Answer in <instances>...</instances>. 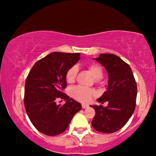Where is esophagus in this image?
<instances>
[{
  "label": "esophagus",
  "instance_id": "esophagus-1",
  "mask_svg": "<svg viewBox=\"0 0 156 156\" xmlns=\"http://www.w3.org/2000/svg\"><path fill=\"white\" fill-rule=\"evenodd\" d=\"M88 105H87V104H83L82 105V108H87L88 107Z\"/></svg>",
  "mask_w": 156,
  "mask_h": 156
}]
</instances>
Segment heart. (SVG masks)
<instances>
[{
    "label": "heart",
    "instance_id": "obj_1",
    "mask_svg": "<svg viewBox=\"0 0 156 156\" xmlns=\"http://www.w3.org/2000/svg\"><path fill=\"white\" fill-rule=\"evenodd\" d=\"M91 74L97 80H99L103 76V71L101 67L98 65H91L89 67ZM78 69L76 66H74L68 70L66 74V80L68 83H73L75 81ZM72 96L74 99L81 102H88L91 97L95 94L94 91L86 87L77 86L74 87L71 90Z\"/></svg>",
    "mask_w": 156,
    "mask_h": 156
}]
</instances>
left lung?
<instances>
[{"label":"left lung","mask_w":156,"mask_h":156,"mask_svg":"<svg viewBox=\"0 0 156 156\" xmlns=\"http://www.w3.org/2000/svg\"><path fill=\"white\" fill-rule=\"evenodd\" d=\"M105 68L108 73L106 91L97 99L108 101V106L91 105L96 114L91 125L97 131L112 133L124 126L136 107L137 86L131 67L120 57L113 54H100L93 58Z\"/></svg>","instance_id":"obj_1"}]
</instances>
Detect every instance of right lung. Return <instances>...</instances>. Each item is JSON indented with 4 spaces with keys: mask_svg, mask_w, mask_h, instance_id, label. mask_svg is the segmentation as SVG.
Segmentation results:
<instances>
[{
    "mask_svg": "<svg viewBox=\"0 0 156 156\" xmlns=\"http://www.w3.org/2000/svg\"><path fill=\"white\" fill-rule=\"evenodd\" d=\"M80 59V53L52 52L36 62L25 81V108L31 123L40 133L54 136L67 129L82 105L62 90L66 74ZM58 98L66 100L57 105Z\"/></svg>",
    "mask_w": 156,
    "mask_h": 156,
    "instance_id": "obj_1",
    "label": "right lung"
}]
</instances>
